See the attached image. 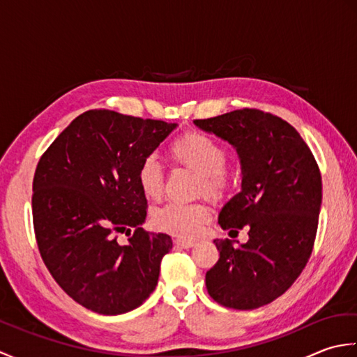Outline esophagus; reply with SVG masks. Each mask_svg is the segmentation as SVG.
Segmentation results:
<instances>
[{
  "label": "esophagus",
  "instance_id": "obj_1",
  "mask_svg": "<svg viewBox=\"0 0 357 357\" xmlns=\"http://www.w3.org/2000/svg\"><path fill=\"white\" fill-rule=\"evenodd\" d=\"M174 244L176 245H179L181 248H192V247H195L196 245V242L195 241H190V239H176L174 241Z\"/></svg>",
  "mask_w": 357,
  "mask_h": 357
}]
</instances>
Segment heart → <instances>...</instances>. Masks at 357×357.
<instances>
[{
    "label": "heart",
    "mask_w": 357,
    "mask_h": 357,
    "mask_svg": "<svg viewBox=\"0 0 357 357\" xmlns=\"http://www.w3.org/2000/svg\"><path fill=\"white\" fill-rule=\"evenodd\" d=\"M169 155L176 164L199 174V192L210 198H219L229 187L230 176L224 167L227 150L211 136L201 132H187L170 144ZM136 178L147 199L156 201L161 198L164 174L155 158L144 159ZM151 219L159 230L190 238L198 234L208 222L210 208L206 202H167L153 211Z\"/></svg>",
    "instance_id": "heart-1"
}]
</instances>
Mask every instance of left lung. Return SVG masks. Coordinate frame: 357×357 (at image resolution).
<instances>
[{
  "instance_id": "left-lung-1",
  "label": "left lung",
  "mask_w": 357,
  "mask_h": 357,
  "mask_svg": "<svg viewBox=\"0 0 357 357\" xmlns=\"http://www.w3.org/2000/svg\"><path fill=\"white\" fill-rule=\"evenodd\" d=\"M195 126L227 141L241 164V192L219 211L222 230L248 227L239 247L215 239L219 261L206 275L218 304L253 310L278 299L312 255L322 204V179L312 150L287 121L242 109Z\"/></svg>"
}]
</instances>
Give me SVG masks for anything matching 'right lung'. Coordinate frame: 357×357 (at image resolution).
I'll use <instances>...</instances> for the list:
<instances>
[{
  "label": "right lung",
  "mask_w": 357,
  "mask_h": 357,
  "mask_svg": "<svg viewBox=\"0 0 357 357\" xmlns=\"http://www.w3.org/2000/svg\"><path fill=\"white\" fill-rule=\"evenodd\" d=\"M178 124L89 110L75 118L38 162L32 213L38 248L58 285L79 305L115 316L153 293L164 233L144 231L147 199L138 169ZM134 236L126 246L118 232Z\"/></svg>",
  "instance_id": "obj_1"
}]
</instances>
